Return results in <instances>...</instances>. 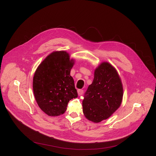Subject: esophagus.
Returning <instances> with one entry per match:
<instances>
[{"mask_svg": "<svg viewBox=\"0 0 156 156\" xmlns=\"http://www.w3.org/2000/svg\"><path fill=\"white\" fill-rule=\"evenodd\" d=\"M83 90H81V89H79L78 90V95H81L83 94Z\"/></svg>", "mask_w": 156, "mask_h": 156, "instance_id": "34e87169", "label": "esophagus"}]
</instances>
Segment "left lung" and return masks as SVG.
I'll use <instances>...</instances> for the list:
<instances>
[{
	"mask_svg": "<svg viewBox=\"0 0 156 156\" xmlns=\"http://www.w3.org/2000/svg\"><path fill=\"white\" fill-rule=\"evenodd\" d=\"M122 96L123 87L117 70L108 62H101L85 94L82 105L85 118L95 123L107 119L120 107Z\"/></svg>",
	"mask_w": 156,
	"mask_h": 156,
	"instance_id": "obj_1",
	"label": "left lung"
}]
</instances>
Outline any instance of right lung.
Instances as JSON below:
<instances>
[{
	"label": "right lung",
	"mask_w": 156,
	"mask_h": 156,
	"mask_svg": "<svg viewBox=\"0 0 156 156\" xmlns=\"http://www.w3.org/2000/svg\"><path fill=\"white\" fill-rule=\"evenodd\" d=\"M75 59L65 51H54L37 68L33 90L39 108L49 116H58L66 111L69 101L78 97L70 75Z\"/></svg>",
	"instance_id": "add662e5"
}]
</instances>
